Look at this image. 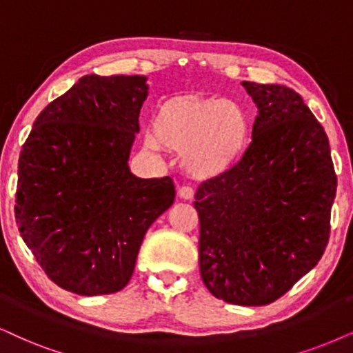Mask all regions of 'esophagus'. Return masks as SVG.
Instances as JSON below:
<instances>
[{"instance_id":"34e87169","label":"esophagus","mask_w":353,"mask_h":353,"mask_svg":"<svg viewBox=\"0 0 353 353\" xmlns=\"http://www.w3.org/2000/svg\"><path fill=\"white\" fill-rule=\"evenodd\" d=\"M194 194H195L194 189L189 185H182V187H179V190H177V195L184 200H192L194 199Z\"/></svg>"}]
</instances>
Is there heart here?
<instances>
[{
    "instance_id": "1",
    "label": "heart",
    "mask_w": 353,
    "mask_h": 353,
    "mask_svg": "<svg viewBox=\"0 0 353 353\" xmlns=\"http://www.w3.org/2000/svg\"><path fill=\"white\" fill-rule=\"evenodd\" d=\"M251 133V119L236 102L176 96L159 105L145 145L151 151L164 148L182 156V166L192 177L210 181L238 166Z\"/></svg>"
}]
</instances>
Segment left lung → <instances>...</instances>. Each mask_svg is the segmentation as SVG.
Instances as JSON below:
<instances>
[{
  "mask_svg": "<svg viewBox=\"0 0 353 353\" xmlns=\"http://www.w3.org/2000/svg\"><path fill=\"white\" fill-rule=\"evenodd\" d=\"M241 84L259 115L238 166L195 194L200 275L213 296L262 306L323 257L337 176L323 125L298 92Z\"/></svg>",
  "mask_w": 353,
  "mask_h": 353,
  "instance_id": "left-lung-1",
  "label": "left lung"
}]
</instances>
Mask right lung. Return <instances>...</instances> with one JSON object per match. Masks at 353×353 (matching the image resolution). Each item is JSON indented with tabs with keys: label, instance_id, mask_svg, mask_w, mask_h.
<instances>
[{
	"label": "right lung",
	"instance_id": "obj_1",
	"mask_svg": "<svg viewBox=\"0 0 353 353\" xmlns=\"http://www.w3.org/2000/svg\"><path fill=\"white\" fill-rule=\"evenodd\" d=\"M146 96V77L86 74L39 114L22 145L21 238L48 279L77 295L120 292L176 197L171 177L140 179L128 168Z\"/></svg>",
	"mask_w": 353,
	"mask_h": 353
}]
</instances>
